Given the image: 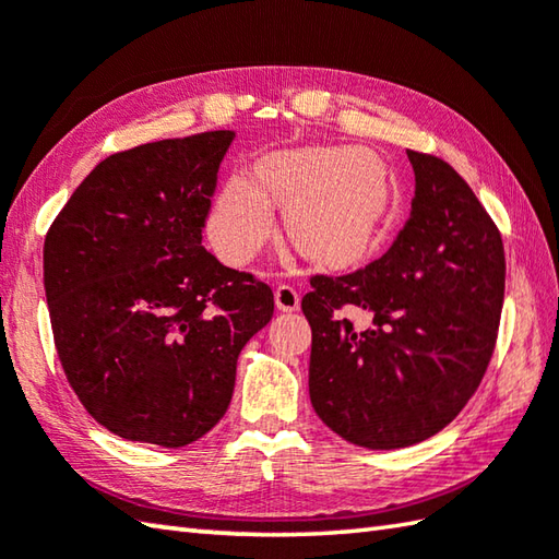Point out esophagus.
<instances>
[{
    "mask_svg": "<svg viewBox=\"0 0 559 559\" xmlns=\"http://www.w3.org/2000/svg\"><path fill=\"white\" fill-rule=\"evenodd\" d=\"M273 300H276L281 312H295L300 307V295L290 286H278L276 293H273Z\"/></svg>",
    "mask_w": 559,
    "mask_h": 559,
    "instance_id": "34e87169",
    "label": "esophagus"
}]
</instances>
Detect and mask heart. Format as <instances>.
I'll return each mask as SVG.
<instances>
[{
	"instance_id": "obj_1",
	"label": "heart",
	"mask_w": 559,
	"mask_h": 559,
	"mask_svg": "<svg viewBox=\"0 0 559 559\" xmlns=\"http://www.w3.org/2000/svg\"><path fill=\"white\" fill-rule=\"evenodd\" d=\"M273 201L286 206V230L302 257L348 266L370 254L382 235L394 206V180L382 158L360 148L269 153L254 175H230L211 209V242L228 264H247L266 242Z\"/></svg>"
}]
</instances>
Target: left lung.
Segmentation results:
<instances>
[{"mask_svg":"<svg viewBox=\"0 0 559 559\" xmlns=\"http://www.w3.org/2000/svg\"><path fill=\"white\" fill-rule=\"evenodd\" d=\"M411 218L386 254L346 276H314L310 399L350 444L401 449L437 435L476 394L504 302V247L449 163L408 151ZM358 306L373 326L337 312Z\"/></svg>","mask_w":559,"mask_h":559,"instance_id":"8db88e82","label":"left lung"}]
</instances>
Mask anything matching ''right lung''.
<instances>
[{"label":"right lung","mask_w":559,"mask_h":559,"mask_svg":"<svg viewBox=\"0 0 559 559\" xmlns=\"http://www.w3.org/2000/svg\"><path fill=\"white\" fill-rule=\"evenodd\" d=\"M235 132L112 153L45 235L55 348L93 418L132 442H197L230 406L245 343L273 293L201 245Z\"/></svg>","instance_id":"right-lung-1"}]
</instances>
